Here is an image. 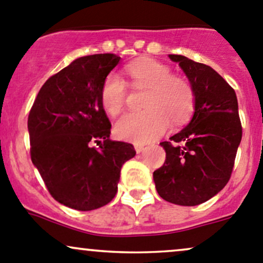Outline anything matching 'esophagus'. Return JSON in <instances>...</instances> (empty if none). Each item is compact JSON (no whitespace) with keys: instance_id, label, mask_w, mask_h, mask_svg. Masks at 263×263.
Masks as SVG:
<instances>
[{"instance_id":"esophagus-1","label":"esophagus","mask_w":263,"mask_h":263,"mask_svg":"<svg viewBox=\"0 0 263 263\" xmlns=\"http://www.w3.org/2000/svg\"><path fill=\"white\" fill-rule=\"evenodd\" d=\"M143 148H145V145H138V143H136V145H135V149H136L137 154L142 152Z\"/></svg>"}]
</instances>
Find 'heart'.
Wrapping results in <instances>:
<instances>
[{"instance_id":"heart-1","label":"heart","mask_w":263,"mask_h":263,"mask_svg":"<svg viewBox=\"0 0 263 263\" xmlns=\"http://www.w3.org/2000/svg\"><path fill=\"white\" fill-rule=\"evenodd\" d=\"M134 87H147L143 106L147 109L129 112L117 121L115 134L121 140L146 143L161 137L171 120L184 121L195 107V92L189 81L174 76L168 66L152 59H141L126 66ZM125 81L120 74L108 73L101 86V103L109 116L121 114L127 101Z\"/></svg>"}]
</instances>
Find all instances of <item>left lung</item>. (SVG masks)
Masks as SVG:
<instances>
[{"label":"left lung","instance_id":"obj_1","mask_svg":"<svg viewBox=\"0 0 263 263\" xmlns=\"http://www.w3.org/2000/svg\"><path fill=\"white\" fill-rule=\"evenodd\" d=\"M178 62L195 92V114L182 131L160 145L162 167L154 172L158 195L180 206L209 201L226 186L235 166L242 126L235 89L213 68L181 54Z\"/></svg>","mask_w":263,"mask_h":263}]
</instances>
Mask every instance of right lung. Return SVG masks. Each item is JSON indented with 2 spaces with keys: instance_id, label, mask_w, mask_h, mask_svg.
I'll return each mask as SVG.
<instances>
[{
  "instance_id": "right-lung-1",
  "label": "right lung",
  "mask_w": 263,
  "mask_h": 263,
  "mask_svg": "<svg viewBox=\"0 0 263 263\" xmlns=\"http://www.w3.org/2000/svg\"><path fill=\"white\" fill-rule=\"evenodd\" d=\"M120 59L100 53L74 60L46 81L28 115L32 163L52 197L70 209L91 211L111 202L122 164L136 155L131 143L109 140L101 103L103 80Z\"/></svg>"
}]
</instances>
